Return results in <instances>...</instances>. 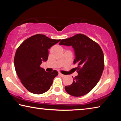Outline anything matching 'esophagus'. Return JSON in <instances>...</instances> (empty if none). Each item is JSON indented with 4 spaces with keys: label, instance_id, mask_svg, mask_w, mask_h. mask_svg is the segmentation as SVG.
<instances>
[{
    "label": "esophagus",
    "instance_id": "34e87169",
    "mask_svg": "<svg viewBox=\"0 0 121 121\" xmlns=\"http://www.w3.org/2000/svg\"><path fill=\"white\" fill-rule=\"evenodd\" d=\"M59 75L60 76H61V77H65V75H63V74H62V73H59Z\"/></svg>",
    "mask_w": 121,
    "mask_h": 121
}]
</instances>
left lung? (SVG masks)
Segmentation results:
<instances>
[{"label":"left lung","mask_w":121,"mask_h":121,"mask_svg":"<svg viewBox=\"0 0 121 121\" xmlns=\"http://www.w3.org/2000/svg\"><path fill=\"white\" fill-rule=\"evenodd\" d=\"M59 45L73 47L75 54L73 64L77 65L78 75L73 77L70 85L65 86V91L74 97L85 95L101 78L104 69L102 49L97 43L81 34L62 39Z\"/></svg>","instance_id":"1"}]
</instances>
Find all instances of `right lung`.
<instances>
[{"label": "right lung", "mask_w": 121, "mask_h": 121, "mask_svg": "<svg viewBox=\"0 0 121 121\" xmlns=\"http://www.w3.org/2000/svg\"><path fill=\"white\" fill-rule=\"evenodd\" d=\"M60 40L35 35L24 40L16 50L14 57L16 73L22 84L31 93L40 95L48 91L54 78L58 75L56 70L46 72L40 65L48 59V49Z\"/></svg>", "instance_id": "obj_1"}]
</instances>
